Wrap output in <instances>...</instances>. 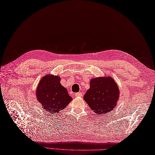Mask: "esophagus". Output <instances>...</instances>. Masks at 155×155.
<instances>
[{
    "label": "esophagus",
    "instance_id": "1",
    "mask_svg": "<svg viewBox=\"0 0 155 155\" xmlns=\"http://www.w3.org/2000/svg\"><path fill=\"white\" fill-rule=\"evenodd\" d=\"M82 95H83V94H82V93H81V92H79V93H75V97H82Z\"/></svg>",
    "mask_w": 155,
    "mask_h": 155
}]
</instances>
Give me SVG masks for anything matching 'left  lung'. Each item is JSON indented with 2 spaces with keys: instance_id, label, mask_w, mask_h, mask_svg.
Instances as JSON below:
<instances>
[{
  "instance_id": "8db88e82",
  "label": "left lung",
  "mask_w": 155,
  "mask_h": 155,
  "mask_svg": "<svg viewBox=\"0 0 155 155\" xmlns=\"http://www.w3.org/2000/svg\"><path fill=\"white\" fill-rule=\"evenodd\" d=\"M116 83L110 77L97 78L90 81V88L84 97L89 107L98 114L112 111L119 97Z\"/></svg>"
}]
</instances>
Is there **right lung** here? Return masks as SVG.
Here are the masks:
<instances>
[{
  "label": "right lung",
  "instance_id": "obj_1",
  "mask_svg": "<svg viewBox=\"0 0 155 155\" xmlns=\"http://www.w3.org/2000/svg\"><path fill=\"white\" fill-rule=\"evenodd\" d=\"M58 76L47 75L41 79L36 91L37 100L45 111L59 112L72 100L66 88L60 84Z\"/></svg>",
  "mask_w": 155,
  "mask_h": 155
}]
</instances>
